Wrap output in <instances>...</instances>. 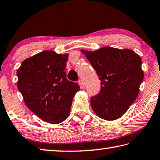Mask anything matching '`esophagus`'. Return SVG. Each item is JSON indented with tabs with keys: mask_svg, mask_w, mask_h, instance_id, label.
Listing matches in <instances>:
<instances>
[{
	"mask_svg": "<svg viewBox=\"0 0 160 160\" xmlns=\"http://www.w3.org/2000/svg\"><path fill=\"white\" fill-rule=\"evenodd\" d=\"M79 85H80V87H81V88H85V82H83V80H79Z\"/></svg>",
	"mask_w": 160,
	"mask_h": 160,
	"instance_id": "1",
	"label": "esophagus"
}]
</instances>
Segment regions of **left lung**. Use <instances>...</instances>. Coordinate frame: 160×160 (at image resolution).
Instances as JSON below:
<instances>
[{"instance_id": "obj_1", "label": "left lung", "mask_w": 160, "mask_h": 160, "mask_svg": "<svg viewBox=\"0 0 160 160\" xmlns=\"http://www.w3.org/2000/svg\"><path fill=\"white\" fill-rule=\"evenodd\" d=\"M82 52L101 80L100 91L90 98L93 111L103 120L118 119L138 98L144 78L141 58L133 50L111 47Z\"/></svg>"}]
</instances>
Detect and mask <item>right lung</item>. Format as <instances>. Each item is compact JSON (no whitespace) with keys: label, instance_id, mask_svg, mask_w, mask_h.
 I'll return each instance as SVG.
<instances>
[{"label":"right lung","instance_id":"add662e5","mask_svg":"<svg viewBox=\"0 0 160 160\" xmlns=\"http://www.w3.org/2000/svg\"><path fill=\"white\" fill-rule=\"evenodd\" d=\"M68 54L45 50L27 58L17 71L18 88L25 105L41 120L62 122L69 115L72 99L79 91L65 72Z\"/></svg>","mask_w":160,"mask_h":160}]
</instances>
